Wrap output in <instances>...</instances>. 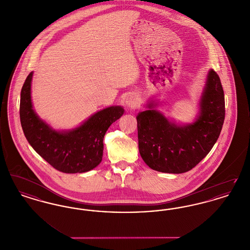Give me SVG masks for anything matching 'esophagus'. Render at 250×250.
Here are the masks:
<instances>
[{
  "label": "esophagus",
  "mask_w": 250,
  "mask_h": 250,
  "mask_svg": "<svg viewBox=\"0 0 250 250\" xmlns=\"http://www.w3.org/2000/svg\"><path fill=\"white\" fill-rule=\"evenodd\" d=\"M138 104H139V101H138V97L136 95H129L126 96L125 105L127 106V107L135 108L138 106Z\"/></svg>",
  "instance_id": "1"
}]
</instances>
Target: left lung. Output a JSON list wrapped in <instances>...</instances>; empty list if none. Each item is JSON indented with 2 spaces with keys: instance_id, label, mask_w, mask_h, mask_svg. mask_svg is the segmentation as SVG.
I'll return each instance as SVG.
<instances>
[{
  "instance_id": "1",
  "label": "left lung",
  "mask_w": 250,
  "mask_h": 250,
  "mask_svg": "<svg viewBox=\"0 0 250 250\" xmlns=\"http://www.w3.org/2000/svg\"><path fill=\"white\" fill-rule=\"evenodd\" d=\"M149 103L137 116L139 151L151 168L166 173H184L197 166L216 143L225 119V98L220 79L210 69L192 124L170 122Z\"/></svg>"
}]
</instances>
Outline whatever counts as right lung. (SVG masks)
Returning a JSON list of instances; mask_svg holds the SVG:
<instances>
[{
  "label": "right lung",
  "instance_id": "right-lung-1",
  "mask_svg": "<svg viewBox=\"0 0 250 250\" xmlns=\"http://www.w3.org/2000/svg\"><path fill=\"white\" fill-rule=\"evenodd\" d=\"M32 79L33 72L22 86L20 105L21 123L28 143L49 165L62 172L82 173L98 166L103 156L104 136L125 109L121 106L106 107L72 130H54L33 108Z\"/></svg>",
  "mask_w": 250,
  "mask_h": 250
}]
</instances>
